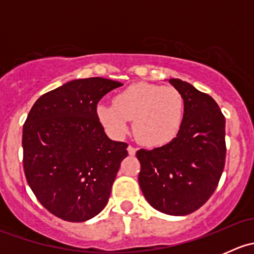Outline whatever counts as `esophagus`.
<instances>
[{"label":"esophagus","mask_w":254,"mask_h":254,"mask_svg":"<svg viewBox=\"0 0 254 254\" xmlns=\"http://www.w3.org/2000/svg\"><path fill=\"white\" fill-rule=\"evenodd\" d=\"M127 152H129L130 156H134L135 153H136V148H135L134 146L129 145V146H127Z\"/></svg>","instance_id":"34e87169"}]
</instances>
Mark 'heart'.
Wrapping results in <instances>:
<instances>
[{"label":"heart","mask_w":254,"mask_h":254,"mask_svg":"<svg viewBox=\"0 0 254 254\" xmlns=\"http://www.w3.org/2000/svg\"><path fill=\"white\" fill-rule=\"evenodd\" d=\"M97 117L107 131L122 137L129 120L136 139L146 146H162L178 134L184 117V99L172 86L135 83L114 97V104L97 107Z\"/></svg>","instance_id":"1"}]
</instances>
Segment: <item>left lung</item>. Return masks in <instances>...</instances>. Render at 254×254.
Listing matches in <instances>:
<instances>
[{"instance_id": "1", "label": "left lung", "mask_w": 254, "mask_h": 254, "mask_svg": "<svg viewBox=\"0 0 254 254\" xmlns=\"http://www.w3.org/2000/svg\"><path fill=\"white\" fill-rule=\"evenodd\" d=\"M170 83L184 99V117L175 139L153 150L136 152L139 184L151 206L183 216L206 203L225 167V117L216 102L178 78Z\"/></svg>"}]
</instances>
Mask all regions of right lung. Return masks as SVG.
<instances>
[{
  "label": "right lung",
  "mask_w": 254,
  "mask_h": 254,
  "mask_svg": "<svg viewBox=\"0 0 254 254\" xmlns=\"http://www.w3.org/2000/svg\"><path fill=\"white\" fill-rule=\"evenodd\" d=\"M120 82L73 79L34 103L23 125V167L28 184L55 216L82 222L108 203L127 156V143L113 141L97 117V104Z\"/></svg>",
  "instance_id": "obj_1"
}]
</instances>
